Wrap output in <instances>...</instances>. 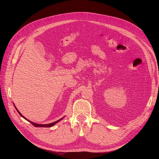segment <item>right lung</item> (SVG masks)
<instances>
[{
  "label": "right lung",
  "instance_id": "right-lung-1",
  "mask_svg": "<svg viewBox=\"0 0 159 159\" xmlns=\"http://www.w3.org/2000/svg\"><path fill=\"white\" fill-rule=\"evenodd\" d=\"M14 106H15V109H16V110L18 111V113H19V115L22 116V117H23L24 119H26V120H28V122H30L31 124H33V126H35V127H43V128H50V127H52V126H53L55 124H56L57 122H60L61 120H62L63 119H64V117H62V118H61V119H59V120H57V121H55V122H52V123H50V124H37V123H35V122H31V120H28V119H27L26 117H24V116L19 112V111L17 110V108H16V107H15V104H14Z\"/></svg>",
  "mask_w": 159,
  "mask_h": 159
}]
</instances>
